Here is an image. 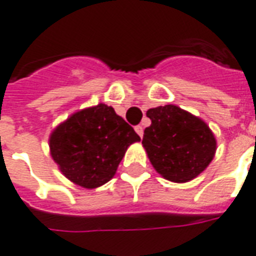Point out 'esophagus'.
Returning <instances> with one entry per match:
<instances>
[{
  "mask_svg": "<svg viewBox=\"0 0 256 256\" xmlns=\"http://www.w3.org/2000/svg\"><path fill=\"white\" fill-rule=\"evenodd\" d=\"M134 130H136V134L140 136V138H142V134H144V128L141 126H134Z\"/></svg>",
  "mask_w": 256,
  "mask_h": 256,
  "instance_id": "34e87169",
  "label": "esophagus"
}]
</instances>
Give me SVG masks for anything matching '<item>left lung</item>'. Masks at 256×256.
Listing matches in <instances>:
<instances>
[{"instance_id": "1", "label": "left lung", "mask_w": 256, "mask_h": 256, "mask_svg": "<svg viewBox=\"0 0 256 256\" xmlns=\"http://www.w3.org/2000/svg\"><path fill=\"white\" fill-rule=\"evenodd\" d=\"M146 116L152 124L145 128L142 146L157 173L172 182H188L205 170L216 141L204 120L173 104L150 108Z\"/></svg>"}]
</instances>
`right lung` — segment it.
<instances>
[{"label": "right lung", "instance_id": "right-lung-1", "mask_svg": "<svg viewBox=\"0 0 256 256\" xmlns=\"http://www.w3.org/2000/svg\"><path fill=\"white\" fill-rule=\"evenodd\" d=\"M140 136L115 110L100 103L78 111L50 136V153L63 176L86 189L115 176L130 144Z\"/></svg>", "mask_w": 256, "mask_h": 256}]
</instances>
